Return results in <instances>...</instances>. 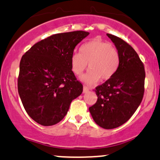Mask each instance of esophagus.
Masks as SVG:
<instances>
[{
    "instance_id": "esophagus-1",
    "label": "esophagus",
    "mask_w": 160,
    "mask_h": 160,
    "mask_svg": "<svg viewBox=\"0 0 160 160\" xmlns=\"http://www.w3.org/2000/svg\"><path fill=\"white\" fill-rule=\"evenodd\" d=\"M89 91V88L87 86H84L83 87V93H88Z\"/></svg>"
}]
</instances>
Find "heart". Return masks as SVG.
I'll return each instance as SVG.
<instances>
[{"label": "heart", "instance_id": "heart-1", "mask_svg": "<svg viewBox=\"0 0 160 160\" xmlns=\"http://www.w3.org/2000/svg\"><path fill=\"white\" fill-rule=\"evenodd\" d=\"M71 68L77 76H81L87 69H90L82 81L88 84L97 83L100 78L108 80L117 72L120 64V55L117 48L99 37L84 43L80 53L71 56Z\"/></svg>", "mask_w": 160, "mask_h": 160}]
</instances>
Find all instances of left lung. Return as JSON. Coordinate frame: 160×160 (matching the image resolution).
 I'll return each instance as SVG.
<instances>
[{"mask_svg":"<svg viewBox=\"0 0 160 160\" xmlns=\"http://www.w3.org/2000/svg\"><path fill=\"white\" fill-rule=\"evenodd\" d=\"M106 35L119 52V67L112 78L96 88L98 98L89 111L97 125L110 129L125 123L139 106L144 96L145 72L132 46L116 36Z\"/></svg>","mask_w":160,"mask_h":160,"instance_id":"1","label":"left lung"}]
</instances>
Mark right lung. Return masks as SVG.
I'll return each mask as SVG.
<instances>
[{
  "instance_id": "obj_1",
  "label": "right lung",
  "mask_w": 160,
  "mask_h": 160,
  "mask_svg": "<svg viewBox=\"0 0 160 160\" xmlns=\"http://www.w3.org/2000/svg\"><path fill=\"white\" fill-rule=\"evenodd\" d=\"M89 35L78 31L54 34L39 41L22 56L18 94L28 115L42 126L59 123L83 86L71 68L77 45Z\"/></svg>"
}]
</instances>
